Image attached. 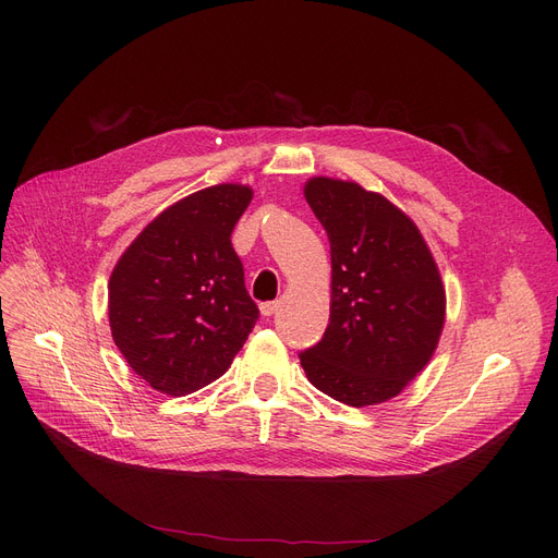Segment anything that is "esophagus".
<instances>
[{"instance_id": "esophagus-1", "label": "esophagus", "mask_w": 558, "mask_h": 558, "mask_svg": "<svg viewBox=\"0 0 558 558\" xmlns=\"http://www.w3.org/2000/svg\"><path fill=\"white\" fill-rule=\"evenodd\" d=\"M276 310H278V303L276 301H269V303H262L259 305V312H262V316H274L276 314Z\"/></svg>"}]
</instances>
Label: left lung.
<instances>
[{"instance_id": "8db88e82", "label": "left lung", "mask_w": 558, "mask_h": 558, "mask_svg": "<svg viewBox=\"0 0 558 558\" xmlns=\"http://www.w3.org/2000/svg\"><path fill=\"white\" fill-rule=\"evenodd\" d=\"M303 192L330 240L332 296L326 335L301 353V366L343 404L387 402L441 339V274L418 226L383 194L328 175H314Z\"/></svg>"}]
</instances>
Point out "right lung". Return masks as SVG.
Here are the masks:
<instances>
[{
	"instance_id": "add662e5",
	"label": "right lung",
	"mask_w": 558,
	"mask_h": 558,
	"mask_svg": "<svg viewBox=\"0 0 558 558\" xmlns=\"http://www.w3.org/2000/svg\"><path fill=\"white\" fill-rule=\"evenodd\" d=\"M253 190L221 183L169 205L117 259L108 282L114 345L151 389L181 398L215 383L259 316L230 244Z\"/></svg>"
}]
</instances>
